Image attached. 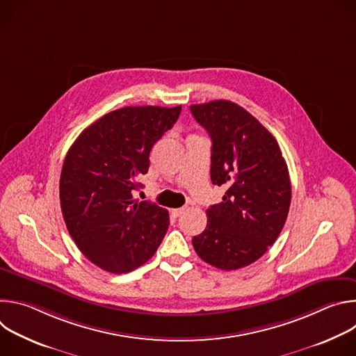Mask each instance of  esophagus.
Returning a JSON list of instances; mask_svg holds the SVG:
<instances>
[{"label": "esophagus", "instance_id": "esophagus-1", "mask_svg": "<svg viewBox=\"0 0 356 356\" xmlns=\"http://www.w3.org/2000/svg\"><path fill=\"white\" fill-rule=\"evenodd\" d=\"M184 211H186V207H183V209H176V210H172V216L177 218V217L183 216V214H184Z\"/></svg>", "mask_w": 356, "mask_h": 356}]
</instances>
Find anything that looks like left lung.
Masks as SVG:
<instances>
[{
    "mask_svg": "<svg viewBox=\"0 0 356 356\" xmlns=\"http://www.w3.org/2000/svg\"><path fill=\"white\" fill-rule=\"evenodd\" d=\"M190 111L211 136V181L227 188L193 246L204 262L236 270L258 261L282 232L291 201L289 169L275 136L232 101Z\"/></svg>",
    "mask_w": 356,
    "mask_h": 356,
    "instance_id": "left-lung-1",
    "label": "left lung"
}]
</instances>
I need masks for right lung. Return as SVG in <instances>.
Here are the masks:
<instances>
[{
	"label": "right lung",
	"instance_id": "1",
	"mask_svg": "<svg viewBox=\"0 0 356 356\" xmlns=\"http://www.w3.org/2000/svg\"><path fill=\"white\" fill-rule=\"evenodd\" d=\"M181 106H142L111 111L70 146L59 194L67 231L83 255L110 273H128L155 255L168 210L138 201L132 191L149 169V154L173 127Z\"/></svg>",
	"mask_w": 356,
	"mask_h": 356
}]
</instances>
